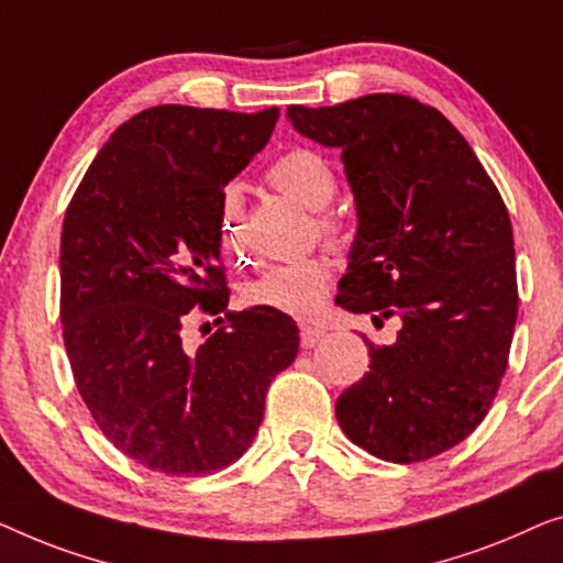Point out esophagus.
I'll return each instance as SVG.
<instances>
[{
    "label": "esophagus",
    "instance_id": "obj_1",
    "mask_svg": "<svg viewBox=\"0 0 563 563\" xmlns=\"http://www.w3.org/2000/svg\"><path fill=\"white\" fill-rule=\"evenodd\" d=\"M323 336H327V331L319 327H308V323L300 327V346H303V350H311V346L319 344Z\"/></svg>",
    "mask_w": 563,
    "mask_h": 563
}]
</instances>
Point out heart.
Returning a JSON list of instances; mask_svg holds the SVG:
<instances>
[{"mask_svg":"<svg viewBox=\"0 0 563 563\" xmlns=\"http://www.w3.org/2000/svg\"><path fill=\"white\" fill-rule=\"evenodd\" d=\"M267 184L275 191L288 196L306 209L319 211L316 227L323 236L336 240L342 232V224L334 213L327 209L336 194V173L327 157L319 150L311 147H290L280 157H275L271 168L265 173ZM240 191L229 186L221 194L219 203V247L229 260L244 257V240L240 224ZM331 283V265L327 260L313 255L292 263H280L265 267L255 280H250L242 288V298L247 306L271 308L292 319H311L323 308Z\"/></svg>","mask_w":563,"mask_h":563,"instance_id":"b5f03b06","label":"heart"}]
</instances>
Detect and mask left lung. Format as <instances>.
<instances>
[{
  "instance_id": "left-lung-1",
  "label": "left lung",
  "mask_w": 563,
  "mask_h": 563,
  "mask_svg": "<svg viewBox=\"0 0 563 563\" xmlns=\"http://www.w3.org/2000/svg\"><path fill=\"white\" fill-rule=\"evenodd\" d=\"M292 126L342 163L357 240L336 303L398 316L390 346L336 400L342 431L372 456L423 462L482 423L508 369L518 316L508 209L454 124L402 93L288 109Z\"/></svg>"
}]
</instances>
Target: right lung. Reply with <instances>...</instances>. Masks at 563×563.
I'll return each mask as SVG.
<instances>
[{
    "mask_svg": "<svg viewBox=\"0 0 563 563\" xmlns=\"http://www.w3.org/2000/svg\"><path fill=\"white\" fill-rule=\"evenodd\" d=\"M257 114L150 107L78 184L60 234V321L70 372L101 433L147 470L199 477L236 462L263 423L298 327L271 308L227 311L219 263L224 186L271 140ZM199 305L220 329L199 351L183 329Z\"/></svg>",
    "mask_w": 563,
    "mask_h": 563,
    "instance_id": "add662e5",
    "label": "right lung"
}]
</instances>
